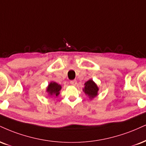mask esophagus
<instances>
[{"instance_id":"esophagus-1","label":"esophagus","mask_w":146,"mask_h":146,"mask_svg":"<svg viewBox=\"0 0 146 146\" xmlns=\"http://www.w3.org/2000/svg\"><path fill=\"white\" fill-rule=\"evenodd\" d=\"M70 84L73 86H75L77 84V81L76 80H72L70 82Z\"/></svg>"}]
</instances>
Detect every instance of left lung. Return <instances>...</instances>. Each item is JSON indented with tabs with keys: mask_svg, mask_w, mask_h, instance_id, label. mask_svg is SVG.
<instances>
[{
	"mask_svg": "<svg viewBox=\"0 0 146 146\" xmlns=\"http://www.w3.org/2000/svg\"><path fill=\"white\" fill-rule=\"evenodd\" d=\"M84 88L83 91L85 92V94L89 96L90 99H93L95 96L98 95V91H99V88L97 85L93 82L92 80H90L87 81L85 84H84Z\"/></svg>",
	"mask_w": 146,
	"mask_h": 146,
	"instance_id": "1",
	"label": "left lung"
}]
</instances>
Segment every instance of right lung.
Returning a JSON list of instances; mask_svg holds the SVG:
<instances>
[{"label":"right lung","mask_w":146,"mask_h":146,"mask_svg":"<svg viewBox=\"0 0 146 146\" xmlns=\"http://www.w3.org/2000/svg\"><path fill=\"white\" fill-rule=\"evenodd\" d=\"M62 87L60 84H58L56 82H50L47 88V92H48V94L51 96H58L60 94V90H61Z\"/></svg>","instance_id":"add662e5"}]
</instances>
